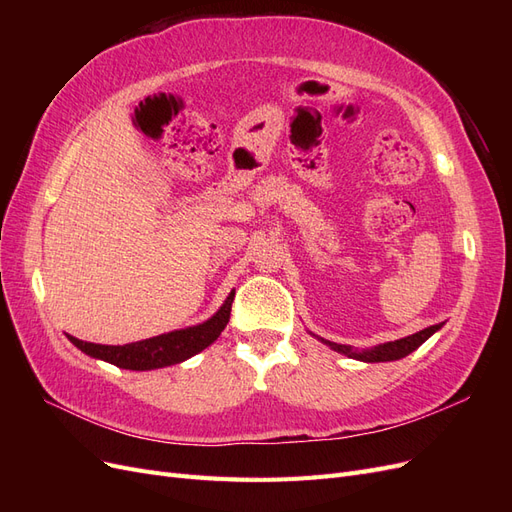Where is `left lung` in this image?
I'll use <instances>...</instances> for the list:
<instances>
[{
    "label": "left lung",
    "instance_id": "8db88e82",
    "mask_svg": "<svg viewBox=\"0 0 512 512\" xmlns=\"http://www.w3.org/2000/svg\"><path fill=\"white\" fill-rule=\"evenodd\" d=\"M444 327V322L440 324H433V327H427L423 331H418L414 335H408V337H401V339H395V342H386V344H378L374 348H367V350H356L352 346H344V344H335V342H329V339H322L318 335V342L327 344L331 350L339 352L348 356V359H354V361H363V363H386V361H399L404 359V356H408L410 352H414L418 346H423L427 339L438 333L440 329Z\"/></svg>",
    "mask_w": 512,
    "mask_h": 512
}]
</instances>
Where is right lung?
I'll list each match as a JSON object with an SVG mask.
<instances>
[{
  "label": "right lung",
  "mask_w": 512,
  "mask_h": 512,
  "mask_svg": "<svg viewBox=\"0 0 512 512\" xmlns=\"http://www.w3.org/2000/svg\"><path fill=\"white\" fill-rule=\"evenodd\" d=\"M232 299H235V290L228 294L218 312L205 322L194 324V327H185L164 335L149 337V339H141V342H134V344L102 346V344L81 342V339H76L72 335H68V339L81 352L91 356V359H100L111 365H117L121 369L149 371V369L177 365V363L188 361L190 356L203 352L220 337L230 318Z\"/></svg>",
  "instance_id": "obj_1"
}]
</instances>
